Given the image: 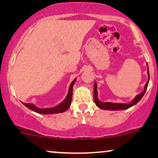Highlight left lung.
<instances>
[{
    "label": "left lung",
    "mask_w": 158,
    "mask_h": 158,
    "mask_svg": "<svg viewBox=\"0 0 158 158\" xmlns=\"http://www.w3.org/2000/svg\"><path fill=\"white\" fill-rule=\"evenodd\" d=\"M148 70L147 73L148 76V79L147 82L146 83L144 87V90L141 92L140 94H139L138 95H137L134 98L133 100L131 101L130 103H114V102H103L99 101V99H98V94H97V84L95 81L94 83V99L95 104L97 105V107H99V108L102 110H125L128 109V108H131L133 106L137 104V102L142 99L143 96H144L145 93H146V89H147V87L148 85V81H149V71H148Z\"/></svg>",
    "instance_id": "1"
}]
</instances>
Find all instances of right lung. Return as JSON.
<instances>
[{
	"instance_id": "obj_1",
	"label": "right lung",
	"mask_w": 158,
	"mask_h": 158,
	"mask_svg": "<svg viewBox=\"0 0 158 158\" xmlns=\"http://www.w3.org/2000/svg\"><path fill=\"white\" fill-rule=\"evenodd\" d=\"M76 81H77V79H74V80L70 83V87H69L68 95H67L66 98H65L60 104L57 105V106L55 107H52V108H38V107H36L35 105H33L32 103H24V102H22V103L27 107V108H28L29 109L32 110V111H35L38 114H53L62 113V112L66 111V110H68V108L70 107V104H71L72 95H73V87Z\"/></svg>"
}]
</instances>
